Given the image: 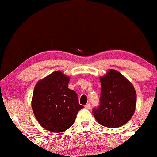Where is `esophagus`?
Returning <instances> with one entry per match:
<instances>
[{
    "mask_svg": "<svg viewBox=\"0 0 157 157\" xmlns=\"http://www.w3.org/2000/svg\"><path fill=\"white\" fill-rule=\"evenodd\" d=\"M85 108L86 109H90V108H91V104H87L85 105Z\"/></svg>",
    "mask_w": 157,
    "mask_h": 157,
    "instance_id": "esophagus-1",
    "label": "esophagus"
}]
</instances>
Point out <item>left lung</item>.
Segmentation results:
<instances>
[{
  "mask_svg": "<svg viewBox=\"0 0 157 157\" xmlns=\"http://www.w3.org/2000/svg\"><path fill=\"white\" fill-rule=\"evenodd\" d=\"M100 81V102L98 106L92 109L94 117L106 127L123 126L129 121L135 111L136 94L134 86L123 75L112 69Z\"/></svg>",
  "mask_w": 157,
  "mask_h": 157,
  "instance_id": "obj_1",
  "label": "left lung"
}]
</instances>
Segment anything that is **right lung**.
Returning <instances> with one entry per match:
<instances>
[{"label": "right lung", "mask_w": 157, "mask_h": 157, "mask_svg": "<svg viewBox=\"0 0 157 157\" xmlns=\"http://www.w3.org/2000/svg\"><path fill=\"white\" fill-rule=\"evenodd\" d=\"M69 78L57 71L36 85L32 109L39 124L51 132H62L74 124L78 111L83 108L77 94L68 88Z\"/></svg>", "instance_id": "obj_1"}]
</instances>
